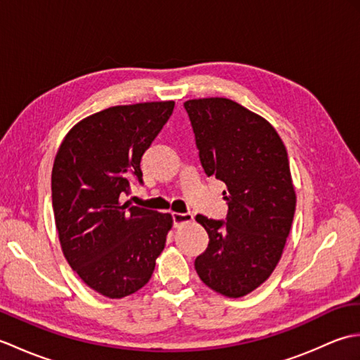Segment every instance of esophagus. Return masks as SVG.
Segmentation results:
<instances>
[{
    "label": "esophagus",
    "mask_w": 360,
    "mask_h": 360,
    "mask_svg": "<svg viewBox=\"0 0 360 360\" xmlns=\"http://www.w3.org/2000/svg\"><path fill=\"white\" fill-rule=\"evenodd\" d=\"M172 218H173V226L178 227L181 224H186L190 223V221L193 219L192 213H178V212H173L172 213Z\"/></svg>",
    "instance_id": "esophagus-1"
}]
</instances>
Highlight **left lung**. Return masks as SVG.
Listing matches in <instances>:
<instances>
[{
  "instance_id": "left-lung-1",
  "label": "left lung",
  "mask_w": 360,
  "mask_h": 360,
  "mask_svg": "<svg viewBox=\"0 0 360 360\" xmlns=\"http://www.w3.org/2000/svg\"><path fill=\"white\" fill-rule=\"evenodd\" d=\"M184 108L204 172L224 182L229 205L224 221L196 215L209 246L195 269L210 289L243 297L269 278L292 226L288 153L269 122L231 98H193Z\"/></svg>"
}]
</instances>
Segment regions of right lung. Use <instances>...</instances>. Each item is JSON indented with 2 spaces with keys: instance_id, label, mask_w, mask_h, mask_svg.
Returning <instances> with one entry per match:
<instances>
[{
  "instance_id": "1",
  "label": "right lung",
  "mask_w": 360,
  "mask_h": 360,
  "mask_svg": "<svg viewBox=\"0 0 360 360\" xmlns=\"http://www.w3.org/2000/svg\"><path fill=\"white\" fill-rule=\"evenodd\" d=\"M174 102L111 106L79 122L52 168V209L72 271L98 294L122 298L145 286L172 229L170 213L122 202Z\"/></svg>"
}]
</instances>
